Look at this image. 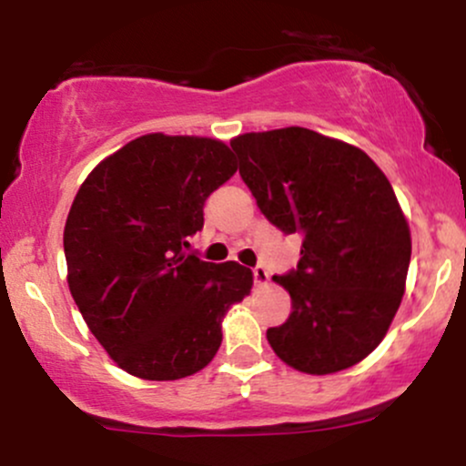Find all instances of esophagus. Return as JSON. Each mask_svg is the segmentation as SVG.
<instances>
[{"instance_id":"esophagus-1","label":"esophagus","mask_w":466,"mask_h":466,"mask_svg":"<svg viewBox=\"0 0 466 466\" xmlns=\"http://www.w3.org/2000/svg\"><path fill=\"white\" fill-rule=\"evenodd\" d=\"M251 274H254L256 285H267V280H269V271H267L263 265H256L254 269H251Z\"/></svg>"}]
</instances>
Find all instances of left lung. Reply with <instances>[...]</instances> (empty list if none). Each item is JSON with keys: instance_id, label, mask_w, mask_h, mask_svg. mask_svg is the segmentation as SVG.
Segmentation results:
<instances>
[{"instance_id": "8db88e82", "label": "left lung", "mask_w": 466, "mask_h": 466, "mask_svg": "<svg viewBox=\"0 0 466 466\" xmlns=\"http://www.w3.org/2000/svg\"><path fill=\"white\" fill-rule=\"evenodd\" d=\"M232 151L267 221L302 237L296 269L274 276L291 315L267 330L271 349L309 374L355 366L386 337L408 278L410 228L388 177L360 148L302 127L245 133Z\"/></svg>"}]
</instances>
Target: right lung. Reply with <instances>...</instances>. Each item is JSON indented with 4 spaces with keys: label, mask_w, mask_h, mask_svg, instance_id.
<instances>
[{
    "label": "right lung",
    "mask_w": 466,
    "mask_h": 466,
    "mask_svg": "<svg viewBox=\"0 0 466 466\" xmlns=\"http://www.w3.org/2000/svg\"><path fill=\"white\" fill-rule=\"evenodd\" d=\"M234 173L223 142L151 133L80 186L63 232L69 291L133 377L175 381L206 368L221 346V318L249 293V269L206 263L188 243L203 228V203Z\"/></svg>",
    "instance_id": "right-lung-1"
}]
</instances>
